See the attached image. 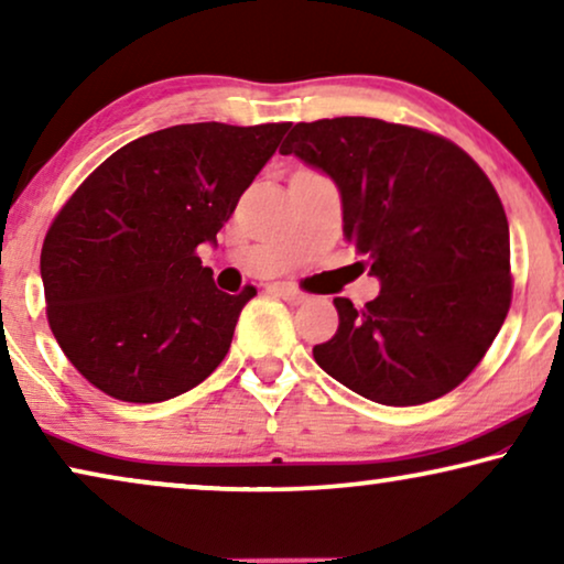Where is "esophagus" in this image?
<instances>
[{
  "label": "esophagus",
  "mask_w": 564,
  "mask_h": 564,
  "mask_svg": "<svg viewBox=\"0 0 564 564\" xmlns=\"http://www.w3.org/2000/svg\"><path fill=\"white\" fill-rule=\"evenodd\" d=\"M272 292L276 297H282L284 303H290V305H300V303H305L307 300V295L303 290H297L295 284H288V282H276V284H272Z\"/></svg>",
  "instance_id": "34e87169"
}]
</instances>
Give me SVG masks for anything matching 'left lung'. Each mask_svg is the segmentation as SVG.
Instances as JSON below:
<instances>
[{"label": "left lung", "mask_w": 564, "mask_h": 564, "mask_svg": "<svg viewBox=\"0 0 564 564\" xmlns=\"http://www.w3.org/2000/svg\"><path fill=\"white\" fill-rule=\"evenodd\" d=\"M295 153L341 192L344 236L380 295L336 297L338 330L313 349L328 372L382 405H421L480 365L511 307V241L500 197L459 145L377 118L297 122Z\"/></svg>", "instance_id": "obj_1"}]
</instances>
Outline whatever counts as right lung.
I'll return each instance as SVG.
<instances>
[{
  "mask_svg": "<svg viewBox=\"0 0 564 564\" xmlns=\"http://www.w3.org/2000/svg\"><path fill=\"white\" fill-rule=\"evenodd\" d=\"M292 122H192L102 161L45 234L41 276L53 336L115 400L161 403L226 359L246 288L228 295L197 257L234 215Z\"/></svg>",
  "mask_w": 564,
  "mask_h": 564,
  "instance_id": "obj_1",
  "label": "right lung"
}]
</instances>
